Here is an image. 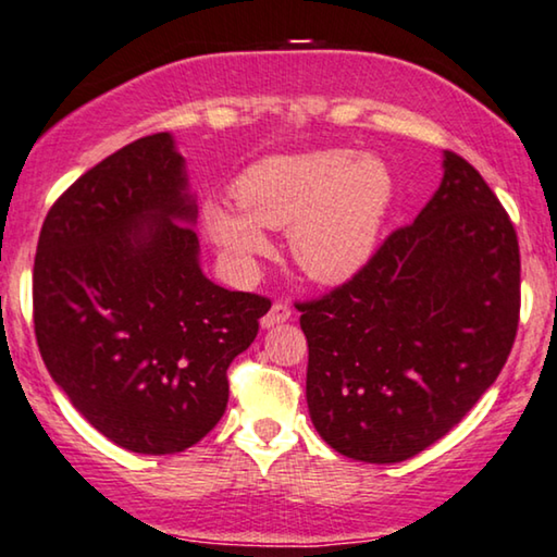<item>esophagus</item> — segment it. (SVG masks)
Masks as SVG:
<instances>
[{
    "mask_svg": "<svg viewBox=\"0 0 557 557\" xmlns=\"http://www.w3.org/2000/svg\"><path fill=\"white\" fill-rule=\"evenodd\" d=\"M289 318H293V310H289V305L287 302H275L268 312H264L262 327L280 325V323H285V320H289Z\"/></svg>",
    "mask_w": 557,
    "mask_h": 557,
    "instance_id": "34e87169",
    "label": "esophagus"
}]
</instances>
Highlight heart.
<instances>
[{
  "label": "heart",
  "instance_id": "1",
  "mask_svg": "<svg viewBox=\"0 0 557 557\" xmlns=\"http://www.w3.org/2000/svg\"><path fill=\"white\" fill-rule=\"evenodd\" d=\"M394 184L371 156L343 148L270 156L234 182L237 207L209 201L203 226L232 260L270 249L268 230H289L297 268L318 282H343L373 255Z\"/></svg>",
  "mask_w": 557,
  "mask_h": 557
}]
</instances>
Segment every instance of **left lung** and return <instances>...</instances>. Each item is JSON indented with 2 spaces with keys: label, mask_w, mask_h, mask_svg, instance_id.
<instances>
[{
  "label": "left lung",
  "mask_w": 557,
  "mask_h": 557,
  "mask_svg": "<svg viewBox=\"0 0 557 557\" xmlns=\"http://www.w3.org/2000/svg\"><path fill=\"white\" fill-rule=\"evenodd\" d=\"M310 419L343 457L411 459L451 432L503 371L520 323V247L472 163L444 178L413 224L354 277L297 302Z\"/></svg>",
  "instance_id": "1"
}]
</instances>
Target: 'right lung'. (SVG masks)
Returning <instances> with one entry per match:
<instances>
[{
  "label": "right lung",
  "mask_w": 557,
  "mask_h": 557,
  "mask_svg": "<svg viewBox=\"0 0 557 557\" xmlns=\"http://www.w3.org/2000/svg\"><path fill=\"white\" fill-rule=\"evenodd\" d=\"M197 201L171 133L123 146L47 211L35 335L70 404L123 449L176 454L230 401L226 368L270 300L203 277Z\"/></svg>",
  "instance_id": "obj_1"
}]
</instances>
